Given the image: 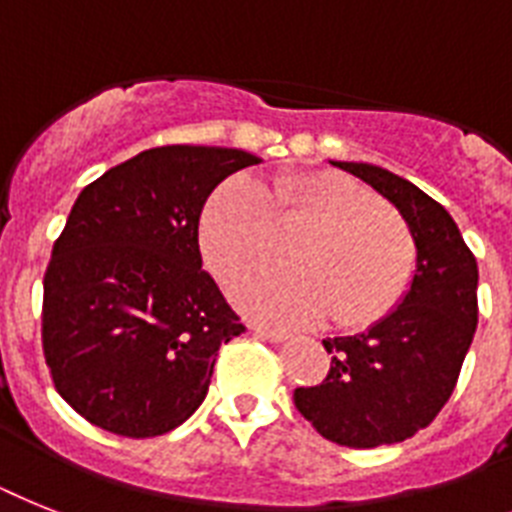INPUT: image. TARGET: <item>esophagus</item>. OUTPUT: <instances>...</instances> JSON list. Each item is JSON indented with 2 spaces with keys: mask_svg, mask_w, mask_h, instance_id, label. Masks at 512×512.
Returning a JSON list of instances; mask_svg holds the SVG:
<instances>
[{
  "mask_svg": "<svg viewBox=\"0 0 512 512\" xmlns=\"http://www.w3.org/2000/svg\"><path fill=\"white\" fill-rule=\"evenodd\" d=\"M252 331H255L257 336H263V339H268V342H284V339H289V334H286V331H281V328L252 326Z\"/></svg>",
  "mask_w": 512,
  "mask_h": 512,
  "instance_id": "34e87169",
  "label": "esophagus"
}]
</instances>
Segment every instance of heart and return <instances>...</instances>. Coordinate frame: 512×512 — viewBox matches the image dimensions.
<instances>
[{
	"mask_svg": "<svg viewBox=\"0 0 512 512\" xmlns=\"http://www.w3.org/2000/svg\"><path fill=\"white\" fill-rule=\"evenodd\" d=\"M278 226H310L294 260L302 268H263L239 278V310L273 326L331 315L365 326L386 315L415 270V242L400 215L371 189L339 173H284L268 189L247 176L228 178L202 213V252L223 281L273 257Z\"/></svg>",
	"mask_w": 512,
	"mask_h": 512,
	"instance_id": "1",
	"label": "heart"
}]
</instances>
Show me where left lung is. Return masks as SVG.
Here are the masks:
<instances>
[{"mask_svg": "<svg viewBox=\"0 0 512 512\" xmlns=\"http://www.w3.org/2000/svg\"><path fill=\"white\" fill-rule=\"evenodd\" d=\"M392 202L415 242L410 289L381 321L355 336L323 339L331 368L294 405L328 442L371 450L434 421L458 384L479 323V268L458 223L436 199L368 162H331Z\"/></svg>", "mask_w": 512, "mask_h": 512, "instance_id": "8db88e82", "label": "left lung"}]
</instances>
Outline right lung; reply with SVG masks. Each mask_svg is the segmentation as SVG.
I'll return each mask as SVG.
<instances>
[{
  "instance_id": "1",
  "label": "right lung",
  "mask_w": 512,
  "mask_h": 512,
  "mask_svg": "<svg viewBox=\"0 0 512 512\" xmlns=\"http://www.w3.org/2000/svg\"><path fill=\"white\" fill-rule=\"evenodd\" d=\"M257 162L155 147L78 194L44 273L41 342L54 389L89 423L147 439L202 405L220 344L244 326L202 270L199 218L223 178Z\"/></svg>"
}]
</instances>
